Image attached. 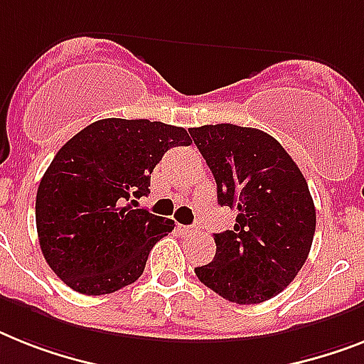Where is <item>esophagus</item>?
Masks as SVG:
<instances>
[{
	"label": "esophagus",
	"instance_id": "obj_1",
	"mask_svg": "<svg viewBox=\"0 0 364 364\" xmlns=\"http://www.w3.org/2000/svg\"><path fill=\"white\" fill-rule=\"evenodd\" d=\"M182 230H184V234H188V236L199 232V229H197V225H184V227H182Z\"/></svg>",
	"mask_w": 364,
	"mask_h": 364
}]
</instances>
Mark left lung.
I'll list each match as a JSON object with an SVG mask.
<instances>
[{
    "label": "left lung",
    "instance_id": "8db88e82",
    "mask_svg": "<svg viewBox=\"0 0 364 364\" xmlns=\"http://www.w3.org/2000/svg\"><path fill=\"white\" fill-rule=\"evenodd\" d=\"M189 134L214 175L218 203L238 212L232 230L214 234V260L195 275L238 305L272 299L292 283L311 251L316 210L307 180L262 130L206 124Z\"/></svg>",
    "mask_w": 364,
    "mask_h": 364
}]
</instances>
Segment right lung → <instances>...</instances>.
Here are the masks:
<instances>
[{
  "mask_svg": "<svg viewBox=\"0 0 364 364\" xmlns=\"http://www.w3.org/2000/svg\"><path fill=\"white\" fill-rule=\"evenodd\" d=\"M189 141L180 126L102 119L59 149L38 184L35 218L42 255L63 283L102 296L141 277L175 221L131 204L150 193L161 156Z\"/></svg>",
  "mask_w": 364,
  "mask_h": 364,
  "instance_id": "add662e5",
  "label": "right lung"
}]
</instances>
